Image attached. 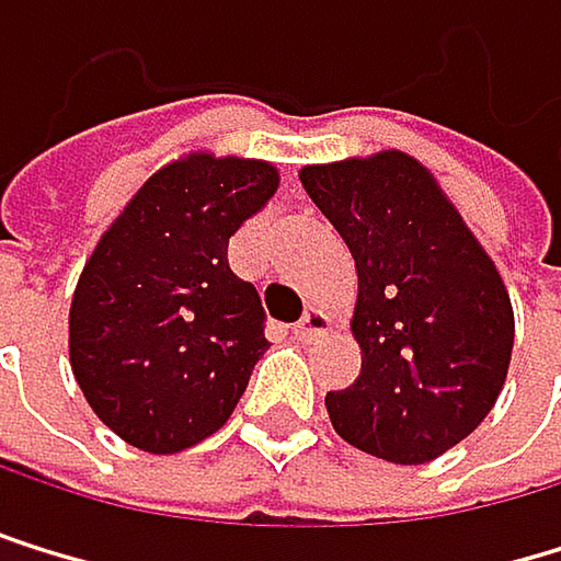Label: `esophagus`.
<instances>
[{
	"label": "esophagus",
	"instance_id": "esophagus-1",
	"mask_svg": "<svg viewBox=\"0 0 561 561\" xmlns=\"http://www.w3.org/2000/svg\"><path fill=\"white\" fill-rule=\"evenodd\" d=\"M330 333V316L322 312V309H306V316L296 322V336L302 340V343H309V340H319V336H327Z\"/></svg>",
	"mask_w": 561,
	"mask_h": 561
}]
</instances>
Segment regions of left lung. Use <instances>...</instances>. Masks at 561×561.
<instances>
[{
  "instance_id": "obj_1",
  "label": "left lung",
  "mask_w": 561,
  "mask_h": 561,
  "mask_svg": "<svg viewBox=\"0 0 561 561\" xmlns=\"http://www.w3.org/2000/svg\"><path fill=\"white\" fill-rule=\"evenodd\" d=\"M356 262L353 336L363 366L330 390L336 434L393 465H424L461 444L499 400L515 312L499 268L403 150L299 171Z\"/></svg>"
}]
</instances>
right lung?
<instances>
[{
  "mask_svg": "<svg viewBox=\"0 0 561 561\" xmlns=\"http://www.w3.org/2000/svg\"><path fill=\"white\" fill-rule=\"evenodd\" d=\"M268 161L195 150L100 234L70 302V366L93 414L147 455L211 437L268 350L265 309L228 239L275 195Z\"/></svg>",
  "mask_w": 561,
  "mask_h": 561,
  "instance_id": "1",
  "label": "right lung"
}]
</instances>
